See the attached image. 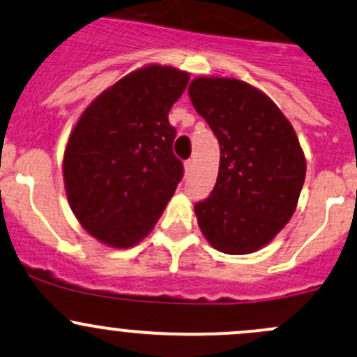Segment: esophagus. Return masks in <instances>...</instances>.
Wrapping results in <instances>:
<instances>
[{
  "label": "esophagus",
  "instance_id": "obj_1",
  "mask_svg": "<svg viewBox=\"0 0 357 357\" xmlns=\"http://www.w3.org/2000/svg\"><path fill=\"white\" fill-rule=\"evenodd\" d=\"M193 166H195V160L193 159L185 160V172H186V174H190V172L193 171Z\"/></svg>",
  "mask_w": 357,
  "mask_h": 357
}]
</instances>
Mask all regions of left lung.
<instances>
[{
  "label": "left lung",
  "mask_w": 357,
  "mask_h": 357,
  "mask_svg": "<svg viewBox=\"0 0 357 357\" xmlns=\"http://www.w3.org/2000/svg\"><path fill=\"white\" fill-rule=\"evenodd\" d=\"M188 93L220 145L215 186L195 205L198 226L217 251L253 253L291 220L305 185V153L282 111L246 82L198 77Z\"/></svg>",
  "instance_id": "obj_1"
}]
</instances>
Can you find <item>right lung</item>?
Listing matches in <instances>:
<instances>
[{"instance_id":"add662e5","label":"right lung","mask_w":357,"mask_h":357,"mask_svg":"<svg viewBox=\"0 0 357 357\" xmlns=\"http://www.w3.org/2000/svg\"><path fill=\"white\" fill-rule=\"evenodd\" d=\"M190 75L149 65L104 90L82 112L63 157L66 198L82 227L112 248L152 231L183 178L167 114Z\"/></svg>"}]
</instances>
